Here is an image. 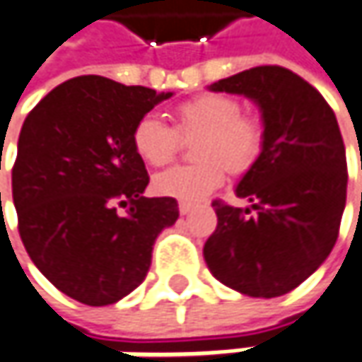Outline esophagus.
Segmentation results:
<instances>
[{"label": "esophagus", "instance_id": "34e87169", "mask_svg": "<svg viewBox=\"0 0 362 362\" xmlns=\"http://www.w3.org/2000/svg\"><path fill=\"white\" fill-rule=\"evenodd\" d=\"M178 211H180V215H188V213L192 211V204H188V202H180V204H178Z\"/></svg>", "mask_w": 362, "mask_h": 362}]
</instances>
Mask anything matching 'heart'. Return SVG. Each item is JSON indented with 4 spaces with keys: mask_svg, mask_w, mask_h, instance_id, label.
Here are the masks:
<instances>
[{
    "mask_svg": "<svg viewBox=\"0 0 362 362\" xmlns=\"http://www.w3.org/2000/svg\"><path fill=\"white\" fill-rule=\"evenodd\" d=\"M176 129L158 115H145L135 124L133 147L149 165H163L180 149L182 139L197 137L194 158L201 161L174 165L153 178L161 197L199 202L217 190L231 174L247 172L262 153L264 127L260 118L244 115L242 104L225 94H202L186 100L174 110Z\"/></svg>",
    "mask_w": 362,
    "mask_h": 362,
    "instance_id": "obj_1",
    "label": "heart"
}]
</instances>
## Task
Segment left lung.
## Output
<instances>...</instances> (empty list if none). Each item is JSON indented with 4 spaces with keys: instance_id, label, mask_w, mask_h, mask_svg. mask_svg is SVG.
Instances as JSON below:
<instances>
[{
    "instance_id": "8db88e82",
    "label": "left lung",
    "mask_w": 362,
    "mask_h": 362,
    "mask_svg": "<svg viewBox=\"0 0 362 362\" xmlns=\"http://www.w3.org/2000/svg\"><path fill=\"white\" fill-rule=\"evenodd\" d=\"M213 92L252 98L264 145L240 180L238 209L213 201L217 229L204 244L211 274L250 297L299 287L328 258L346 204V151L334 110L303 77L279 65L219 79Z\"/></svg>"
}]
</instances>
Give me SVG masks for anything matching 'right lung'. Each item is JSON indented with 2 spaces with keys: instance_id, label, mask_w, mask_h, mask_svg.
<instances>
[{
  "instance_id": "1",
  "label": "right lung",
  "mask_w": 362,
  "mask_h": 362,
  "mask_svg": "<svg viewBox=\"0 0 362 362\" xmlns=\"http://www.w3.org/2000/svg\"><path fill=\"white\" fill-rule=\"evenodd\" d=\"M172 96L100 75L63 81L26 117L11 168L18 231L36 268L67 297L110 305L137 288L178 202L143 197L149 176L133 131Z\"/></svg>"
}]
</instances>
